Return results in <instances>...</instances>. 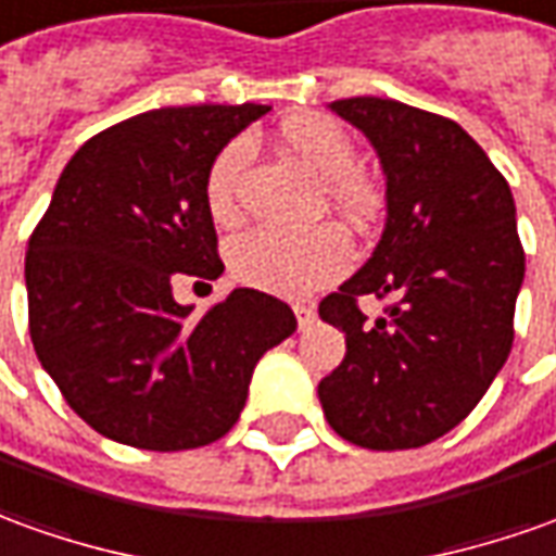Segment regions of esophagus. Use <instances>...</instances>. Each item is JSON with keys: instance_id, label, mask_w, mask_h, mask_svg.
<instances>
[{"instance_id": "esophagus-1", "label": "esophagus", "mask_w": 556, "mask_h": 556, "mask_svg": "<svg viewBox=\"0 0 556 556\" xmlns=\"http://www.w3.org/2000/svg\"><path fill=\"white\" fill-rule=\"evenodd\" d=\"M293 315H296V324H300V329H308L312 324H315L317 312L312 308V305H302V302H296V305H293Z\"/></svg>"}]
</instances>
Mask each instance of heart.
Returning a JSON list of instances; mask_svg holds the SVG:
<instances>
[{"instance_id":"heart-1","label":"heart","mask_w":556,"mask_h":556,"mask_svg":"<svg viewBox=\"0 0 556 556\" xmlns=\"http://www.w3.org/2000/svg\"><path fill=\"white\" fill-rule=\"evenodd\" d=\"M281 141L324 181V197L342 217L357 227H369L381 217L384 190L372 175L357 168V144L342 124L324 114H296L281 126ZM244 163V139L229 141L212 160L205 175V202L214 220L227 224L239 214V175ZM351 256V239L336 224H320L305 232L254 227L232 241L229 266L241 285L296 300L344 275Z\"/></svg>"}]
</instances>
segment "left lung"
<instances>
[{
  "label": "left lung",
  "instance_id": "obj_1",
  "mask_svg": "<svg viewBox=\"0 0 556 556\" xmlns=\"http://www.w3.org/2000/svg\"><path fill=\"white\" fill-rule=\"evenodd\" d=\"M329 109L378 151L388 224L366 266L317 308L348 344L317 396L351 445H430L481 402L515 342V199L481 144L442 114L378 96ZM359 295L388 299L386 315L369 321Z\"/></svg>",
  "mask_w": 556,
  "mask_h": 556
}]
</instances>
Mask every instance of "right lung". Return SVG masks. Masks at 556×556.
Here are the masks:
<instances>
[{
  "instance_id": "add662e5",
  "label": "right lung",
  "mask_w": 556,
  "mask_h": 556,
  "mask_svg": "<svg viewBox=\"0 0 556 556\" xmlns=\"http://www.w3.org/2000/svg\"><path fill=\"white\" fill-rule=\"evenodd\" d=\"M266 111H144L84 141L53 187L26 251L29 336L72 412L105 439L212 445L239 420L256 359L296 329L287 302L251 287L202 317L172 296L181 278L224 271L205 175Z\"/></svg>"
}]
</instances>
